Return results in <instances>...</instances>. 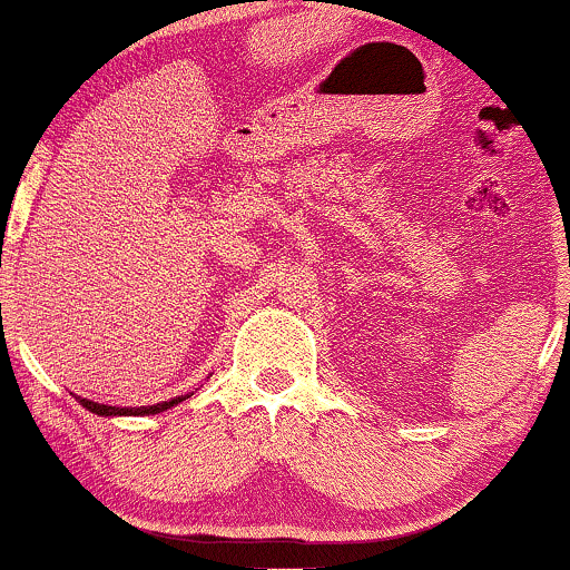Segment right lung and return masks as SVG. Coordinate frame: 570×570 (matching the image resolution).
I'll return each instance as SVG.
<instances>
[{
  "label": "right lung",
  "mask_w": 570,
  "mask_h": 570,
  "mask_svg": "<svg viewBox=\"0 0 570 570\" xmlns=\"http://www.w3.org/2000/svg\"><path fill=\"white\" fill-rule=\"evenodd\" d=\"M187 396H176V399H171V402H160V404H147V407H112V404L90 402V399H80V404H82L85 410L96 412V415H101V417H109V415H158V412L171 410L174 404L185 402Z\"/></svg>",
  "instance_id": "right-lung-1"
}]
</instances>
